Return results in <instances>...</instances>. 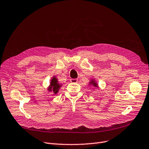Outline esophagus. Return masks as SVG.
<instances>
[{
    "mask_svg": "<svg viewBox=\"0 0 149 149\" xmlns=\"http://www.w3.org/2000/svg\"><path fill=\"white\" fill-rule=\"evenodd\" d=\"M77 81H78V80H77V79H70V82H72V83H76V82H77Z\"/></svg>",
    "mask_w": 149,
    "mask_h": 149,
    "instance_id": "34e87169",
    "label": "esophagus"
}]
</instances>
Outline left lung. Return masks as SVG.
<instances>
[{
  "label": "left lung",
  "instance_id": "1",
  "mask_svg": "<svg viewBox=\"0 0 149 149\" xmlns=\"http://www.w3.org/2000/svg\"><path fill=\"white\" fill-rule=\"evenodd\" d=\"M94 81H93V82H93V83H92V84H93V86H95V87H97V84H96V83H95V82H93Z\"/></svg>",
  "mask_w": 149,
  "mask_h": 149
}]
</instances>
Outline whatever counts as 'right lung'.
Listing matches in <instances>:
<instances>
[{
  "instance_id": "add662e5",
  "label": "right lung",
  "mask_w": 149,
  "mask_h": 149,
  "mask_svg": "<svg viewBox=\"0 0 149 149\" xmlns=\"http://www.w3.org/2000/svg\"><path fill=\"white\" fill-rule=\"evenodd\" d=\"M59 87H60V86H59V84H58V80L56 79V77H53V78L52 79L50 87H49L48 90H52V88H53V91H54V93L56 94V93H58Z\"/></svg>"
}]
</instances>
